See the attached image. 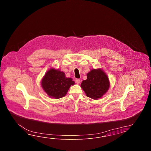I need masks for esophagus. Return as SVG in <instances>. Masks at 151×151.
I'll return each instance as SVG.
<instances>
[{
    "mask_svg": "<svg viewBox=\"0 0 151 151\" xmlns=\"http://www.w3.org/2000/svg\"><path fill=\"white\" fill-rule=\"evenodd\" d=\"M75 82L77 83V84H79L80 83V80L79 79H77L75 80Z\"/></svg>",
    "mask_w": 151,
    "mask_h": 151,
    "instance_id": "34e87169",
    "label": "esophagus"
}]
</instances>
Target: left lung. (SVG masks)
<instances>
[{
  "instance_id": "1",
  "label": "left lung",
  "mask_w": 151,
  "mask_h": 151,
  "mask_svg": "<svg viewBox=\"0 0 151 151\" xmlns=\"http://www.w3.org/2000/svg\"><path fill=\"white\" fill-rule=\"evenodd\" d=\"M87 77L86 80L82 81L81 87L88 97L97 99L109 90V78L101 70H92L87 73Z\"/></svg>"
}]
</instances>
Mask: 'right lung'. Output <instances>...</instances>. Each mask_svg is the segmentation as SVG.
<instances>
[{"mask_svg":"<svg viewBox=\"0 0 151 151\" xmlns=\"http://www.w3.org/2000/svg\"><path fill=\"white\" fill-rule=\"evenodd\" d=\"M73 81L71 78H66L63 72L50 69L46 73L42 81V86L49 96L55 99L64 96Z\"/></svg>","mask_w":151,"mask_h":151,"instance_id":"right-lung-1","label":"right lung"}]
</instances>
